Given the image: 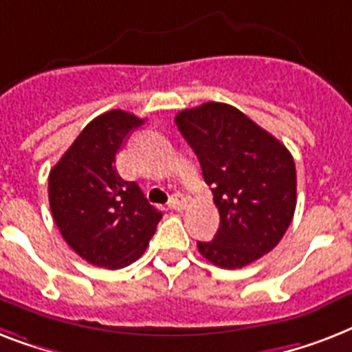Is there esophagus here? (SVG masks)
Listing matches in <instances>:
<instances>
[{"instance_id":"esophagus-1","label":"esophagus","mask_w":352,"mask_h":352,"mask_svg":"<svg viewBox=\"0 0 352 352\" xmlns=\"http://www.w3.org/2000/svg\"><path fill=\"white\" fill-rule=\"evenodd\" d=\"M184 207H185V196H182V194H174L173 198H170V201H168V209L182 210Z\"/></svg>"}]
</instances>
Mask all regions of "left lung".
<instances>
[{
	"mask_svg": "<svg viewBox=\"0 0 352 352\" xmlns=\"http://www.w3.org/2000/svg\"><path fill=\"white\" fill-rule=\"evenodd\" d=\"M176 125L212 187L220 227L198 241L205 260L241 269L280 243L296 209V167L287 147L236 107L207 101Z\"/></svg>",
	"mask_w": 352,
	"mask_h": 352,
	"instance_id": "left-lung-1",
	"label": "left lung"
}]
</instances>
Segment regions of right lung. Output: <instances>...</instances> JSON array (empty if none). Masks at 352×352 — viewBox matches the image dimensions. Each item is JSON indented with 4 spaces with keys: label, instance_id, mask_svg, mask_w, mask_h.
<instances>
[{
    "label": "right lung",
    "instance_id": "add662e5",
    "mask_svg": "<svg viewBox=\"0 0 352 352\" xmlns=\"http://www.w3.org/2000/svg\"><path fill=\"white\" fill-rule=\"evenodd\" d=\"M143 123L125 111L94 118L50 168L49 201L70 249L92 265L122 269L145 252L162 212L136 182L118 174L116 154Z\"/></svg>",
    "mask_w": 352,
    "mask_h": 352
}]
</instances>
